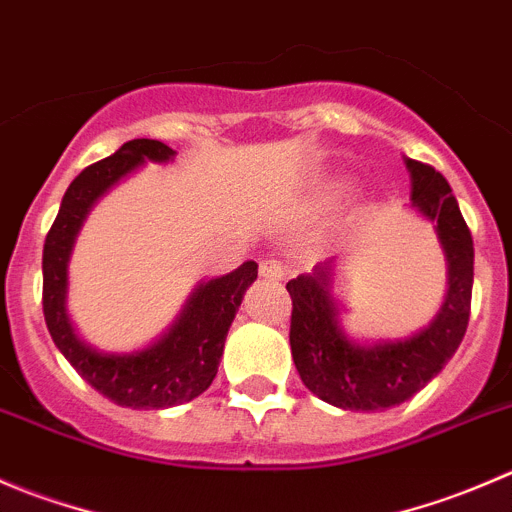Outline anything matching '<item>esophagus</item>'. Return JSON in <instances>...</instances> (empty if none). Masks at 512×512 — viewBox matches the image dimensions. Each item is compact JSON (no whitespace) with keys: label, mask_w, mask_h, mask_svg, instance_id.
<instances>
[{"label":"esophagus","mask_w":512,"mask_h":512,"mask_svg":"<svg viewBox=\"0 0 512 512\" xmlns=\"http://www.w3.org/2000/svg\"><path fill=\"white\" fill-rule=\"evenodd\" d=\"M258 273H261V278H268V281H281V278H286V266L281 261H261Z\"/></svg>","instance_id":"esophagus-1"}]
</instances>
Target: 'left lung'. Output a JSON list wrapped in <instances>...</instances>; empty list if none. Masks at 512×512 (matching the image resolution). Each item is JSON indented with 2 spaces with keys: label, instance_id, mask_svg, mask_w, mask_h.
<instances>
[{
  "label": "left lung",
  "instance_id": "left-lung-1",
  "mask_svg": "<svg viewBox=\"0 0 512 512\" xmlns=\"http://www.w3.org/2000/svg\"><path fill=\"white\" fill-rule=\"evenodd\" d=\"M413 209L433 224L448 263V291L433 321L396 341H358L341 326L333 261L286 283L291 293V353L303 386L343 411H386L426 388L458 351L473 293V236L440 171L406 159Z\"/></svg>",
  "mask_w": 512,
  "mask_h": 512
}]
</instances>
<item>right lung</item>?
<instances>
[{
  "label": "right lung",
  "instance_id": "right-lung-1",
  "mask_svg": "<svg viewBox=\"0 0 512 512\" xmlns=\"http://www.w3.org/2000/svg\"><path fill=\"white\" fill-rule=\"evenodd\" d=\"M174 156L176 151L161 141L134 139L126 141L116 154L86 166L69 184L44 241L42 303L52 341L91 388L116 406L134 411L181 406L211 386L231 321L244 301L246 288L258 276V263L244 261L226 276L201 281L186 298L176 321L139 351L106 353L79 336L67 308L69 258L91 206L146 161L166 164L174 161Z\"/></svg>",
  "mask_w": 512,
  "mask_h": 512
}]
</instances>
